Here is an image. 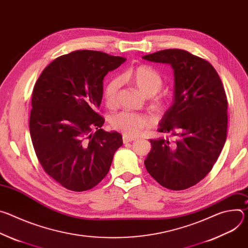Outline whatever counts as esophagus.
<instances>
[{"label":"esophagus","mask_w":248,"mask_h":248,"mask_svg":"<svg viewBox=\"0 0 248 248\" xmlns=\"http://www.w3.org/2000/svg\"><path fill=\"white\" fill-rule=\"evenodd\" d=\"M133 140H134L133 137H129V136H126V135H124V136H123V142H124V143L131 142V141H133Z\"/></svg>","instance_id":"obj_1"}]
</instances>
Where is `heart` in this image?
I'll return each instance as SVG.
<instances>
[{
    "label": "heart",
    "instance_id": "obj_1",
    "mask_svg": "<svg viewBox=\"0 0 248 248\" xmlns=\"http://www.w3.org/2000/svg\"><path fill=\"white\" fill-rule=\"evenodd\" d=\"M124 78L134 85L141 93L147 97L155 95L164 85V78L156 68L148 64H141L129 69ZM121 87V79L115 78L111 79L104 89V100L109 107H113L117 101V95ZM168 106V100L163 96H158L152 103L155 110H164ZM152 119L146 115L130 112H121L111 119V125L114 129L124 133V135L134 137L141 131L152 125Z\"/></svg>",
    "mask_w": 248,
    "mask_h": 248
}]
</instances>
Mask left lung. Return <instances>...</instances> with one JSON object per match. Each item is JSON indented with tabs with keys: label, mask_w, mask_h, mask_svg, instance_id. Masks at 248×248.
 I'll return each mask as SVG.
<instances>
[{
	"label": "left lung",
	"mask_w": 248,
	"mask_h": 248,
	"mask_svg": "<svg viewBox=\"0 0 248 248\" xmlns=\"http://www.w3.org/2000/svg\"><path fill=\"white\" fill-rule=\"evenodd\" d=\"M142 58L170 63L174 75L173 104L158 128L174 140L150 139L146 170L168 189H186L209 173L225 145L228 100L224 85L213 65L187 51L168 49Z\"/></svg>",
	"instance_id": "left-lung-1"
}]
</instances>
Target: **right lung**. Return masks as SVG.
I'll return each mask as SVG.
<instances>
[{"mask_svg": "<svg viewBox=\"0 0 248 248\" xmlns=\"http://www.w3.org/2000/svg\"><path fill=\"white\" fill-rule=\"evenodd\" d=\"M125 61L99 51L81 50L55 59L32 92L29 130L44 170L73 191L96 186L108 173L123 136L105 131L96 110L103 79Z\"/></svg>", "mask_w": 248, "mask_h": 248, "instance_id": "obj_1", "label": "right lung"}]
</instances>
